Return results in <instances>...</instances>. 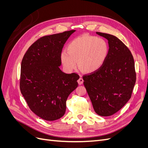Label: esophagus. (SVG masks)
<instances>
[{"mask_svg": "<svg viewBox=\"0 0 148 148\" xmlns=\"http://www.w3.org/2000/svg\"><path fill=\"white\" fill-rule=\"evenodd\" d=\"M83 82H84V80H83V79L82 77H80V78L78 79V83H79V84H82L83 83Z\"/></svg>", "mask_w": 148, "mask_h": 148, "instance_id": "1", "label": "esophagus"}]
</instances>
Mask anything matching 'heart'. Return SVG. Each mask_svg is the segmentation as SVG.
I'll return each instance as SVG.
<instances>
[{"instance_id": "1", "label": "heart", "mask_w": 148, "mask_h": 148, "mask_svg": "<svg viewBox=\"0 0 148 148\" xmlns=\"http://www.w3.org/2000/svg\"><path fill=\"white\" fill-rule=\"evenodd\" d=\"M61 53L62 63L67 71L77 67L86 73H94L104 65L109 54L108 44L103 38L83 34L71 41Z\"/></svg>"}]
</instances>
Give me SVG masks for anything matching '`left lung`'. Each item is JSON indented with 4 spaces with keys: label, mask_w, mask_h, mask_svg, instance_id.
<instances>
[{
    "label": "left lung",
    "mask_w": 148,
    "mask_h": 148,
    "mask_svg": "<svg viewBox=\"0 0 148 148\" xmlns=\"http://www.w3.org/2000/svg\"><path fill=\"white\" fill-rule=\"evenodd\" d=\"M108 40L109 51L101 68L83 77L96 113L103 117L115 114L131 98L136 82L135 62L129 49L112 34L96 32Z\"/></svg>",
    "instance_id": "1"
}]
</instances>
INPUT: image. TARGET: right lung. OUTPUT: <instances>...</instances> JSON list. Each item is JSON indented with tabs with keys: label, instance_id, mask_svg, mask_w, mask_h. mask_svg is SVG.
Here are the masks:
<instances>
[{
	"label": "right lung",
	"instance_id": "right-lung-1",
	"mask_svg": "<svg viewBox=\"0 0 148 148\" xmlns=\"http://www.w3.org/2000/svg\"><path fill=\"white\" fill-rule=\"evenodd\" d=\"M75 30L45 36L26 51L21 61L20 88L32 112L45 120L63 117L66 101L78 87L79 76L66 74L59 66L64 44Z\"/></svg>",
	"mask_w": 148,
	"mask_h": 148
}]
</instances>
